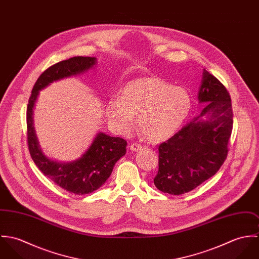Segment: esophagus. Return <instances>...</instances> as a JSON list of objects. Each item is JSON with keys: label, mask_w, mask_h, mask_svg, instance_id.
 <instances>
[{"label": "esophagus", "mask_w": 259, "mask_h": 259, "mask_svg": "<svg viewBox=\"0 0 259 259\" xmlns=\"http://www.w3.org/2000/svg\"><path fill=\"white\" fill-rule=\"evenodd\" d=\"M142 148H143V147H142L140 144H136V143H135V144H132L131 147H130L132 151H138V150H140Z\"/></svg>", "instance_id": "obj_1"}]
</instances>
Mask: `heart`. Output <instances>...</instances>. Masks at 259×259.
<instances>
[{
    "label": "heart",
    "mask_w": 259,
    "mask_h": 259,
    "mask_svg": "<svg viewBox=\"0 0 259 259\" xmlns=\"http://www.w3.org/2000/svg\"><path fill=\"white\" fill-rule=\"evenodd\" d=\"M191 110V99L184 88L159 77H140L130 80L120 97L108 102L107 112L111 122L120 130L133 125L151 143L171 137L184 123Z\"/></svg>",
    "instance_id": "1"
}]
</instances>
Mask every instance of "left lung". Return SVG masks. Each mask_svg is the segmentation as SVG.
<instances>
[{
    "label": "left lung",
    "mask_w": 259,
    "mask_h": 259,
    "mask_svg": "<svg viewBox=\"0 0 259 259\" xmlns=\"http://www.w3.org/2000/svg\"><path fill=\"white\" fill-rule=\"evenodd\" d=\"M197 99L205 104L201 112L158 146V171L153 183L164 193L180 195L194 189L213 177L227 156L233 123L229 93L203 70Z\"/></svg>",
    "instance_id": "8db88e82"
}]
</instances>
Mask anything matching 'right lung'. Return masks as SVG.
<instances>
[{
	"instance_id": "right-lung-1",
	"label": "right lung",
	"mask_w": 259,
	"mask_h": 259,
	"mask_svg": "<svg viewBox=\"0 0 259 259\" xmlns=\"http://www.w3.org/2000/svg\"><path fill=\"white\" fill-rule=\"evenodd\" d=\"M97 64L92 57H74L47 69L32 90L27 108V136L30 154L38 169L65 190L82 195L91 193L110 178L115 162L125 154L126 142L99 133L85 152L72 162H59L47 157L39 148L33 123V110L38 92L54 81L82 74Z\"/></svg>"
}]
</instances>
